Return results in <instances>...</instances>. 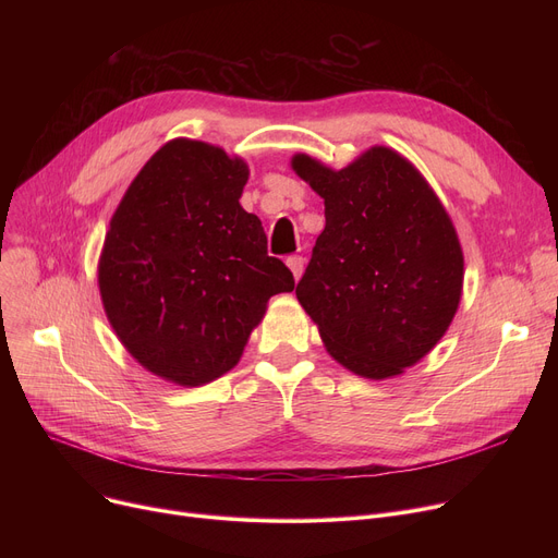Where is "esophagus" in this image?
Instances as JSON below:
<instances>
[{
    "instance_id": "34e87169",
    "label": "esophagus",
    "mask_w": 558,
    "mask_h": 558,
    "mask_svg": "<svg viewBox=\"0 0 558 558\" xmlns=\"http://www.w3.org/2000/svg\"><path fill=\"white\" fill-rule=\"evenodd\" d=\"M287 267L291 274H294V280H299L305 269V259L301 255H291V257H287Z\"/></svg>"
}]
</instances>
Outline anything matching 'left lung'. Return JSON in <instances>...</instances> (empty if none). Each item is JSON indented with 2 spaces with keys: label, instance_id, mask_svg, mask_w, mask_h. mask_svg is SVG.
Masks as SVG:
<instances>
[{
  "label": "left lung",
  "instance_id": "1",
  "mask_svg": "<svg viewBox=\"0 0 558 558\" xmlns=\"http://www.w3.org/2000/svg\"><path fill=\"white\" fill-rule=\"evenodd\" d=\"M291 167L326 203L299 303L341 366L400 375L446 335L461 301L463 253L444 203L389 146L339 171L305 154Z\"/></svg>",
  "mask_w": 558,
  "mask_h": 558
}]
</instances>
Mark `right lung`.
Returning <instances> with one entry per match:
<instances>
[{
    "mask_svg": "<svg viewBox=\"0 0 558 558\" xmlns=\"http://www.w3.org/2000/svg\"><path fill=\"white\" fill-rule=\"evenodd\" d=\"M248 165L219 146L171 140L117 205L99 257L114 335L154 375L201 387L240 362L274 294L294 276L267 255L240 196Z\"/></svg>",
    "mask_w": 558,
    "mask_h": 558,
    "instance_id": "obj_1",
    "label": "right lung"
}]
</instances>
